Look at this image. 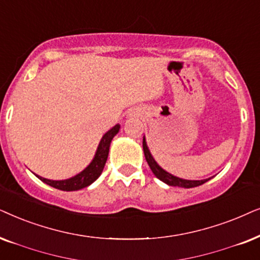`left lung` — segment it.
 <instances>
[{"label":"left lung","instance_id":"8db88e82","mask_svg":"<svg viewBox=\"0 0 260 260\" xmlns=\"http://www.w3.org/2000/svg\"><path fill=\"white\" fill-rule=\"evenodd\" d=\"M143 148H144L145 158H146V161L148 166L151 168L152 172H153L155 177L166 183V184L171 186H182V188L189 189V188H195V186H199L201 184H203V183H206L207 181H209V179H202V181H188V179H182V178L176 177V176H172L171 174H169V172L162 170L160 166L155 162L153 157H152L150 153V151H148L146 141H145V137L143 139Z\"/></svg>","mask_w":260,"mask_h":260}]
</instances>
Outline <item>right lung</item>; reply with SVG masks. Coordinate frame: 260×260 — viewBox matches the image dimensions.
Returning <instances> with one entry per match:
<instances>
[{"label": "right lung", "mask_w": 260, "mask_h": 260, "mask_svg": "<svg viewBox=\"0 0 260 260\" xmlns=\"http://www.w3.org/2000/svg\"><path fill=\"white\" fill-rule=\"evenodd\" d=\"M120 129V124H115L112 129L108 131L103 138L100 141V145L98 147V151H96L95 158L92 159V161L90 162L89 166L84 169L81 174L76 175L75 177L65 179V181H51V179H46L43 177L38 178L40 181H43L46 184L53 186L55 189L64 190V191H75V190H79L85 188L91 184L92 182H95L96 179L100 177V175L102 174L103 168H105L107 158H108L109 153V146L110 143H112L113 138L116 136L117 132Z\"/></svg>", "instance_id": "1"}]
</instances>
